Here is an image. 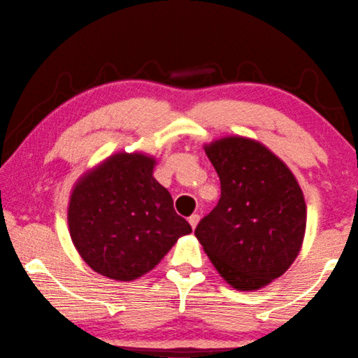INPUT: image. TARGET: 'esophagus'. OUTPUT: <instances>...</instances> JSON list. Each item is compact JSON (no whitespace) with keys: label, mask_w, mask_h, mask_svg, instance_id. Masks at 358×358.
Wrapping results in <instances>:
<instances>
[{"label":"esophagus","mask_w":358,"mask_h":358,"mask_svg":"<svg viewBox=\"0 0 358 358\" xmlns=\"http://www.w3.org/2000/svg\"><path fill=\"white\" fill-rule=\"evenodd\" d=\"M198 222H200V215L198 214H192L189 217V224L192 225V228H195L198 225Z\"/></svg>","instance_id":"obj_1"}]
</instances>
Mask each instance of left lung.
<instances>
[{
	"label": "left lung",
	"instance_id": "1",
	"mask_svg": "<svg viewBox=\"0 0 358 358\" xmlns=\"http://www.w3.org/2000/svg\"><path fill=\"white\" fill-rule=\"evenodd\" d=\"M220 179V200L195 236L219 274L257 290L289 269L306 230V203L285 163L254 139L228 136L204 148Z\"/></svg>",
	"mask_w": 358,
	"mask_h": 358
}]
</instances>
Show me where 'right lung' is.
<instances>
[{
    "label": "right lung",
    "mask_w": 358,
    "mask_h": 358,
    "mask_svg": "<svg viewBox=\"0 0 358 358\" xmlns=\"http://www.w3.org/2000/svg\"><path fill=\"white\" fill-rule=\"evenodd\" d=\"M154 165L144 154H115L76 184L69 234L93 271L115 280L136 279L192 231L152 176Z\"/></svg>",
    "instance_id": "1"
}]
</instances>
